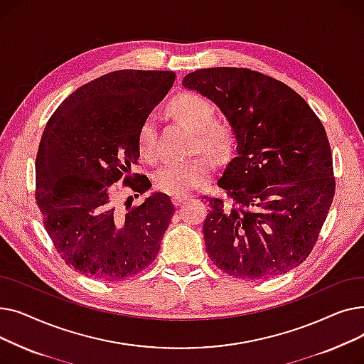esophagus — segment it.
<instances>
[{"mask_svg": "<svg viewBox=\"0 0 364 364\" xmlns=\"http://www.w3.org/2000/svg\"><path fill=\"white\" fill-rule=\"evenodd\" d=\"M188 198L187 196H174L172 198V203H174L176 206H180L183 202H186Z\"/></svg>", "mask_w": 364, "mask_h": 364, "instance_id": "obj_1", "label": "esophagus"}]
</instances>
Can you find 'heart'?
Listing matches in <instances>:
<instances>
[{
	"label": "heart",
	"mask_w": 364,
	"mask_h": 364,
	"mask_svg": "<svg viewBox=\"0 0 364 364\" xmlns=\"http://www.w3.org/2000/svg\"><path fill=\"white\" fill-rule=\"evenodd\" d=\"M174 117L196 132L195 147L215 159H224L233 147V132L225 122L214 121V106L203 95L183 92L169 103ZM139 146L144 159L158 156V124L155 114H149L139 132ZM214 171L213 162L196 156L183 162H166L155 174V187L171 196H186L200 187Z\"/></svg>",
	"instance_id": "obj_1"
}]
</instances>
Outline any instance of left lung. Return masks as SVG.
I'll use <instances>...</instances> for the list:
<instances>
[{
  "mask_svg": "<svg viewBox=\"0 0 364 364\" xmlns=\"http://www.w3.org/2000/svg\"><path fill=\"white\" fill-rule=\"evenodd\" d=\"M183 85L214 102L236 155L209 199L203 239L211 261L240 279H270L305 261L335 196L329 140L317 114L286 84L245 68H209Z\"/></svg>",
  "mask_w": 364,
  "mask_h": 364,
  "instance_id": "left-lung-1",
  "label": "left lung"
}]
</instances>
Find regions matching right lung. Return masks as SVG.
Returning <instances> with one entry per match:
<instances>
[{
  "label": "right lung",
  "mask_w": 364,
  "mask_h": 364,
  "mask_svg": "<svg viewBox=\"0 0 364 364\" xmlns=\"http://www.w3.org/2000/svg\"><path fill=\"white\" fill-rule=\"evenodd\" d=\"M174 81L169 70L106 73L75 90L46 125L35 199L57 252L81 274L117 282L141 273L159 252L176 213L169 196L151 193L127 211L113 198L122 178L137 193L151 187L131 166L141 124Z\"/></svg>",
  "instance_id": "right-lung-1"
}]
</instances>
